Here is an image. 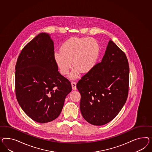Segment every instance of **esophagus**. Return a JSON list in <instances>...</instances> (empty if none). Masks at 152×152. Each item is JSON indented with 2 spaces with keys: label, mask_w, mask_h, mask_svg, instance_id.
Instances as JSON below:
<instances>
[{
  "label": "esophagus",
  "mask_w": 152,
  "mask_h": 152,
  "mask_svg": "<svg viewBox=\"0 0 152 152\" xmlns=\"http://www.w3.org/2000/svg\"><path fill=\"white\" fill-rule=\"evenodd\" d=\"M71 85H72V90H76V82H71Z\"/></svg>",
  "instance_id": "obj_1"
}]
</instances>
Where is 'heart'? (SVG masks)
Returning a JSON list of instances; mask_svg holds the SVG:
<instances>
[{"mask_svg":"<svg viewBox=\"0 0 152 152\" xmlns=\"http://www.w3.org/2000/svg\"><path fill=\"white\" fill-rule=\"evenodd\" d=\"M100 53L98 41L94 38L71 37L60 47V51L53 53V59L60 73L66 75L69 73L72 64L74 67L70 78H77L81 72H90L96 65Z\"/></svg>","mask_w":152,"mask_h":152,"instance_id":"obj_1","label":"heart"}]
</instances>
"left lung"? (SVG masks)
<instances>
[{
    "instance_id": "left-lung-1",
    "label": "left lung",
    "mask_w": 152,
    "mask_h": 152,
    "mask_svg": "<svg viewBox=\"0 0 152 152\" xmlns=\"http://www.w3.org/2000/svg\"><path fill=\"white\" fill-rule=\"evenodd\" d=\"M128 65L126 54L110 40L101 62L78 81L80 111L87 122L102 126L119 113L128 94Z\"/></svg>"
}]
</instances>
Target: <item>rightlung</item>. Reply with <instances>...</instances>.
Segmentation results:
<instances>
[{
	"mask_svg": "<svg viewBox=\"0 0 152 152\" xmlns=\"http://www.w3.org/2000/svg\"><path fill=\"white\" fill-rule=\"evenodd\" d=\"M53 53L50 35L40 33L21 50L15 66L17 101L25 113L39 123L58 118L72 90L69 80L58 71Z\"/></svg>",
	"mask_w": 152,
	"mask_h": 152,
	"instance_id": "right-lung-1",
	"label": "right lung"
}]
</instances>
